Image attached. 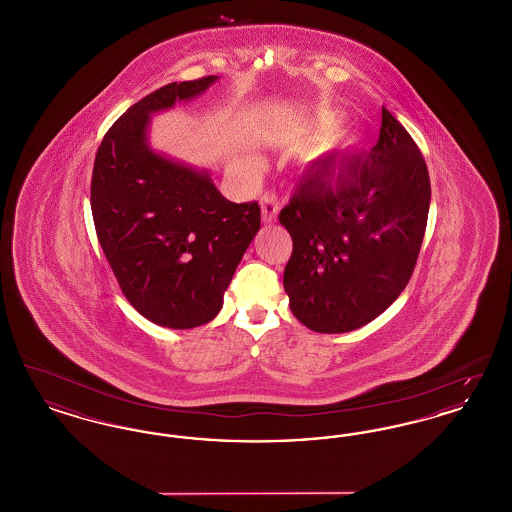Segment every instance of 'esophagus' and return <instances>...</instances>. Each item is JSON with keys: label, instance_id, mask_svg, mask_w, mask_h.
<instances>
[{"label": "esophagus", "instance_id": "esophagus-1", "mask_svg": "<svg viewBox=\"0 0 512 512\" xmlns=\"http://www.w3.org/2000/svg\"><path fill=\"white\" fill-rule=\"evenodd\" d=\"M261 209H263V220L265 222H272L276 220V215L280 211V203L278 199L272 194H263L261 197Z\"/></svg>", "mask_w": 512, "mask_h": 512}]
</instances>
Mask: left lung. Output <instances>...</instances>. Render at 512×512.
I'll return each mask as SVG.
<instances>
[{
    "mask_svg": "<svg viewBox=\"0 0 512 512\" xmlns=\"http://www.w3.org/2000/svg\"><path fill=\"white\" fill-rule=\"evenodd\" d=\"M430 194L420 149L386 107L370 151L317 159L278 215L293 242L284 268L293 317L341 334L382 315L413 276Z\"/></svg>",
    "mask_w": 512,
    "mask_h": 512,
    "instance_id": "1",
    "label": "left lung"
}]
</instances>
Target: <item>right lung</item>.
<instances>
[{
	"label": "right lung",
	"instance_id": "obj_1",
	"mask_svg": "<svg viewBox=\"0 0 512 512\" xmlns=\"http://www.w3.org/2000/svg\"><path fill=\"white\" fill-rule=\"evenodd\" d=\"M217 76L171 82L134 103L105 132L90 203L101 249L130 305L186 330L219 315L224 292L261 228L257 201L232 203L207 172L153 153L149 115L205 92Z\"/></svg>",
	"mask_w": 512,
	"mask_h": 512
}]
</instances>
